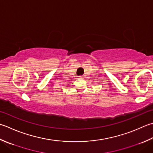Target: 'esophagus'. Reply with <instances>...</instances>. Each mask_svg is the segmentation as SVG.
<instances>
[{
	"instance_id": "obj_1",
	"label": "esophagus",
	"mask_w": 153,
	"mask_h": 153,
	"mask_svg": "<svg viewBox=\"0 0 153 153\" xmlns=\"http://www.w3.org/2000/svg\"><path fill=\"white\" fill-rule=\"evenodd\" d=\"M79 79H82V78H83V76H79Z\"/></svg>"
}]
</instances>
